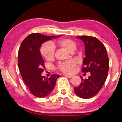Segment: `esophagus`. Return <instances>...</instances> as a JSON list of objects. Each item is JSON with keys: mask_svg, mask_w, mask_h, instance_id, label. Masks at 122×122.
Masks as SVG:
<instances>
[{"mask_svg": "<svg viewBox=\"0 0 122 122\" xmlns=\"http://www.w3.org/2000/svg\"><path fill=\"white\" fill-rule=\"evenodd\" d=\"M64 76H65V77L70 78H71L72 77V75H66V74H65V75H64Z\"/></svg>", "mask_w": 122, "mask_h": 122, "instance_id": "obj_1", "label": "esophagus"}]
</instances>
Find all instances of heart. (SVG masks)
Returning a JSON list of instances; mask_svg holds the SVG:
<instances>
[{
  "label": "heart",
  "instance_id": "heart-1",
  "mask_svg": "<svg viewBox=\"0 0 122 122\" xmlns=\"http://www.w3.org/2000/svg\"><path fill=\"white\" fill-rule=\"evenodd\" d=\"M63 48L69 52H72L76 49V44L72 40L69 38H60L55 42L46 43L40 47V53L47 60H51L54 56V47ZM75 64L73 61H68L60 62L57 66L58 71L66 74H71L73 72Z\"/></svg>",
  "mask_w": 122,
  "mask_h": 122
}]
</instances>
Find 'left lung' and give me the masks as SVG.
Here are the masks:
<instances>
[{"label":"left lung","mask_w":122,"mask_h":122,"mask_svg":"<svg viewBox=\"0 0 122 122\" xmlns=\"http://www.w3.org/2000/svg\"><path fill=\"white\" fill-rule=\"evenodd\" d=\"M84 41L85 56L82 71L90 72L88 79L82 76L81 83L74 88L75 94L84 99L94 97L103 86L108 74L109 60L105 46L96 37L87 36L76 37Z\"/></svg>","instance_id":"1"}]
</instances>
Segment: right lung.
Wrapping results in <instances>:
<instances>
[{
    "label": "right lung",
    "instance_id": "right-lung-1",
    "mask_svg": "<svg viewBox=\"0 0 122 122\" xmlns=\"http://www.w3.org/2000/svg\"><path fill=\"white\" fill-rule=\"evenodd\" d=\"M58 36H47L40 33H32L24 39L18 52V65L23 80L32 94L44 98L50 94L60 77L53 74L49 78L41 76L44 61L41 56V46L46 41Z\"/></svg>",
    "mask_w": 122,
    "mask_h": 122
}]
</instances>
